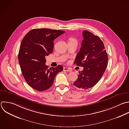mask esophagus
I'll list each match as a JSON object with an SVG mask.
<instances>
[{
	"label": "esophagus",
	"instance_id": "obj_1",
	"mask_svg": "<svg viewBox=\"0 0 129 129\" xmlns=\"http://www.w3.org/2000/svg\"><path fill=\"white\" fill-rule=\"evenodd\" d=\"M63 71H65V72H71L72 71V69L70 68H66V67H64L63 68Z\"/></svg>",
	"mask_w": 129,
	"mask_h": 129
}]
</instances>
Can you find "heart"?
I'll return each instance as SVG.
<instances>
[{
	"mask_svg": "<svg viewBox=\"0 0 129 129\" xmlns=\"http://www.w3.org/2000/svg\"><path fill=\"white\" fill-rule=\"evenodd\" d=\"M70 40H76H76L75 39H74V38H71V39H70Z\"/></svg>",
	"mask_w": 129,
	"mask_h": 129,
	"instance_id": "b5f03b06",
	"label": "heart"
}]
</instances>
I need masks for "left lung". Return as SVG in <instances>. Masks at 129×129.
I'll return each mask as SVG.
<instances>
[{
	"label": "left lung",
	"mask_w": 129,
	"mask_h": 129,
	"mask_svg": "<svg viewBox=\"0 0 129 129\" xmlns=\"http://www.w3.org/2000/svg\"><path fill=\"white\" fill-rule=\"evenodd\" d=\"M80 51L74 64L83 67L73 85L80 89H88L95 85L102 77L107 65L108 55L103 42L99 37L87 30L83 32Z\"/></svg>",
	"instance_id": "left-lung-1"
}]
</instances>
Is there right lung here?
<instances>
[{"mask_svg":"<svg viewBox=\"0 0 129 129\" xmlns=\"http://www.w3.org/2000/svg\"><path fill=\"white\" fill-rule=\"evenodd\" d=\"M65 32L49 29H35L23 39L18 59L23 76L27 84L34 89L43 91L53 85L56 75L63 70L58 65L50 68L45 64V57L53 50L55 39Z\"/></svg>","mask_w":129,"mask_h":129,"instance_id":"1","label":"right lung"}]
</instances>
